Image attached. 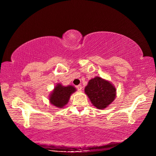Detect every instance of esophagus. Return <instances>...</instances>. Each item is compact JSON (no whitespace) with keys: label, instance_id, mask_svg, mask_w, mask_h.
Instances as JSON below:
<instances>
[{"label":"esophagus","instance_id":"esophagus-1","mask_svg":"<svg viewBox=\"0 0 156 156\" xmlns=\"http://www.w3.org/2000/svg\"><path fill=\"white\" fill-rule=\"evenodd\" d=\"M76 88H77L78 91H81L82 90V85H78L77 87H76Z\"/></svg>","mask_w":156,"mask_h":156}]
</instances>
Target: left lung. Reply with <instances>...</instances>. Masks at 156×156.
I'll return each instance as SVG.
<instances>
[{"instance_id":"left-lung-1","label":"left lung","mask_w":156,"mask_h":156,"mask_svg":"<svg viewBox=\"0 0 156 156\" xmlns=\"http://www.w3.org/2000/svg\"><path fill=\"white\" fill-rule=\"evenodd\" d=\"M85 93L96 108L104 109L111 104L116 97V89L110 82L97 76L89 80Z\"/></svg>"}]
</instances>
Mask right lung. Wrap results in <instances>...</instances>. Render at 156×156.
Returning <instances> with one entry per match:
<instances>
[{
  "label": "right lung",
  "mask_w": 156,
  "mask_h": 156,
  "mask_svg": "<svg viewBox=\"0 0 156 156\" xmlns=\"http://www.w3.org/2000/svg\"><path fill=\"white\" fill-rule=\"evenodd\" d=\"M76 88L73 86L64 87L60 83L55 86L54 90L49 95V100L50 103L56 107L62 108L67 105L70 96L76 91Z\"/></svg>",
  "instance_id": "obj_1"
}]
</instances>
